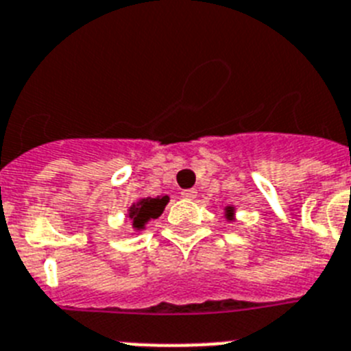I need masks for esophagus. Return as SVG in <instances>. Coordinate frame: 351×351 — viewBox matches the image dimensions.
<instances>
[{
	"mask_svg": "<svg viewBox=\"0 0 351 351\" xmlns=\"http://www.w3.org/2000/svg\"><path fill=\"white\" fill-rule=\"evenodd\" d=\"M181 197L186 198V200H195L197 198V191L195 189H184V191H181Z\"/></svg>",
	"mask_w": 351,
	"mask_h": 351,
	"instance_id": "34e87169",
	"label": "esophagus"
}]
</instances>
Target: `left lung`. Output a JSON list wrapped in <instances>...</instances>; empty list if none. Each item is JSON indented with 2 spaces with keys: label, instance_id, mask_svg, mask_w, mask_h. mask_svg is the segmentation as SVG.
Wrapping results in <instances>:
<instances>
[{
  "label": "left lung",
  "instance_id": "8db88e82",
  "mask_svg": "<svg viewBox=\"0 0 351 351\" xmlns=\"http://www.w3.org/2000/svg\"><path fill=\"white\" fill-rule=\"evenodd\" d=\"M224 212H226V219L228 221H233L234 219V207L228 205V207L224 208Z\"/></svg>",
  "mask_w": 351,
  "mask_h": 351
}]
</instances>
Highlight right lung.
I'll return each instance as SVG.
<instances>
[{
  "label": "right lung",
  "instance_id": "right-lung-1",
  "mask_svg": "<svg viewBox=\"0 0 351 351\" xmlns=\"http://www.w3.org/2000/svg\"><path fill=\"white\" fill-rule=\"evenodd\" d=\"M167 204H169V197H167V195H162V197L156 198H141L136 204H132L130 207H128L127 214V217L132 223V228L137 231L146 230V224L149 223L151 219H158L160 215H162Z\"/></svg>",
  "mask_w": 351,
  "mask_h": 351
}]
</instances>
